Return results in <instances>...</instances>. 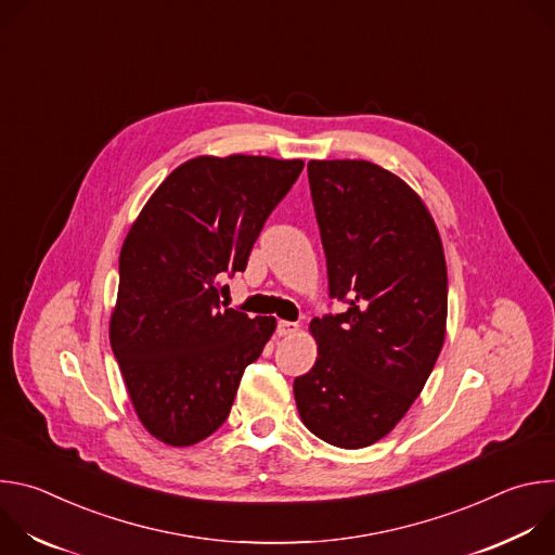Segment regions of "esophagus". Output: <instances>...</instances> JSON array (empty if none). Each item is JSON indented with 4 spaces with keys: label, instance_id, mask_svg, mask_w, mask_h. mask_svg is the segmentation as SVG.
Wrapping results in <instances>:
<instances>
[{
    "label": "esophagus",
    "instance_id": "obj_1",
    "mask_svg": "<svg viewBox=\"0 0 555 555\" xmlns=\"http://www.w3.org/2000/svg\"><path fill=\"white\" fill-rule=\"evenodd\" d=\"M298 332V323H292V321H279L276 325V334L279 336H292Z\"/></svg>",
    "mask_w": 555,
    "mask_h": 555
}]
</instances>
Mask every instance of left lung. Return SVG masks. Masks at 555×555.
<instances>
[{
  "label": "left lung",
  "instance_id": "obj_1",
  "mask_svg": "<svg viewBox=\"0 0 555 555\" xmlns=\"http://www.w3.org/2000/svg\"><path fill=\"white\" fill-rule=\"evenodd\" d=\"M311 202L338 313L313 319L319 358L294 379L302 424L338 448L388 435L422 392L446 338L448 272L437 225L398 176L311 160Z\"/></svg>",
  "mask_w": 555,
  "mask_h": 555
}]
</instances>
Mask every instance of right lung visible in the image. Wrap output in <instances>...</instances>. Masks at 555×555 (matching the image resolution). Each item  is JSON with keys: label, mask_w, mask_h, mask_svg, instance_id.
<instances>
[{"label": "right lung", "mask_w": 555, "mask_h": 555, "mask_svg": "<svg viewBox=\"0 0 555 555\" xmlns=\"http://www.w3.org/2000/svg\"><path fill=\"white\" fill-rule=\"evenodd\" d=\"M263 155L195 157L151 195L118 261L109 340L142 426L169 446L212 435L276 321L221 305L302 171Z\"/></svg>", "instance_id": "obj_1"}]
</instances>
